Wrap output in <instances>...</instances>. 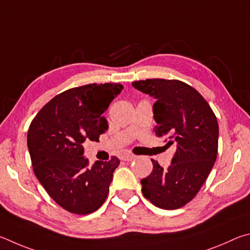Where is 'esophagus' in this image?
Wrapping results in <instances>:
<instances>
[{
	"mask_svg": "<svg viewBox=\"0 0 250 250\" xmlns=\"http://www.w3.org/2000/svg\"><path fill=\"white\" fill-rule=\"evenodd\" d=\"M135 158H136V156L133 155V154H126V155L122 157V159L124 161H130V160H133Z\"/></svg>",
	"mask_w": 250,
	"mask_h": 250,
	"instance_id": "esophagus-1",
	"label": "esophagus"
}]
</instances>
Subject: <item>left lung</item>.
<instances>
[{"label":"left lung","mask_w":250,"mask_h":250,"mask_svg":"<svg viewBox=\"0 0 250 250\" xmlns=\"http://www.w3.org/2000/svg\"><path fill=\"white\" fill-rule=\"evenodd\" d=\"M132 84L156 99V136L177 149L168 169L151 159L154 168L141 181L142 192L157 208H180L198 194L215 163L217 118L203 96L182 81L147 79Z\"/></svg>","instance_id":"8db88e82"}]
</instances>
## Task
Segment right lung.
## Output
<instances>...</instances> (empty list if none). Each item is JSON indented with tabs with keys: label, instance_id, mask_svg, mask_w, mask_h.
Listing matches in <instances>:
<instances>
[{
	"label": "right lung",
	"instance_id": "1",
	"mask_svg": "<svg viewBox=\"0 0 250 250\" xmlns=\"http://www.w3.org/2000/svg\"><path fill=\"white\" fill-rule=\"evenodd\" d=\"M122 89L118 83L72 87L51 99L30 123L27 146L35 176L70 213L90 214L107 198L120 159L114 156L90 167L83 143L98 142L106 132L103 113Z\"/></svg>",
	"mask_w": 250,
	"mask_h": 250
}]
</instances>
